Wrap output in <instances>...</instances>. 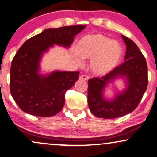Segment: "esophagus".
<instances>
[{"mask_svg":"<svg viewBox=\"0 0 157 157\" xmlns=\"http://www.w3.org/2000/svg\"><path fill=\"white\" fill-rule=\"evenodd\" d=\"M80 80H88L89 79V77L86 75H82L80 77Z\"/></svg>","mask_w":157,"mask_h":157,"instance_id":"1","label":"esophagus"}]
</instances>
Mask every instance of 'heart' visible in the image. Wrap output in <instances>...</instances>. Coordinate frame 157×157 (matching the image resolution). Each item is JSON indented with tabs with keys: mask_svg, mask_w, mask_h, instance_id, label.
<instances>
[{
	"mask_svg": "<svg viewBox=\"0 0 157 157\" xmlns=\"http://www.w3.org/2000/svg\"><path fill=\"white\" fill-rule=\"evenodd\" d=\"M76 50L82 58L91 59V71L100 76L109 74L116 68L122 56L120 43L102 34H90L81 37ZM78 56L75 55V59L80 62Z\"/></svg>",
	"mask_w": 157,
	"mask_h": 157,
	"instance_id": "1",
	"label": "heart"
}]
</instances>
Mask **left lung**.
I'll use <instances>...</instances> for the list:
<instances>
[{
  "label": "left lung",
  "mask_w": 157,
  "mask_h": 157,
  "mask_svg": "<svg viewBox=\"0 0 157 157\" xmlns=\"http://www.w3.org/2000/svg\"><path fill=\"white\" fill-rule=\"evenodd\" d=\"M122 37L126 44L124 62L105 76L93 77L88 80V106L97 117L114 119L133 112L147 88L146 59L132 40L122 35ZM117 78L125 80L126 88L112 100H106L103 97L104 89Z\"/></svg>",
  "instance_id": "8db88e82"
}]
</instances>
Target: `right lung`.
<instances>
[{
  "label": "right lung",
  "instance_id": "add662e5",
  "mask_svg": "<svg viewBox=\"0 0 157 157\" xmlns=\"http://www.w3.org/2000/svg\"><path fill=\"white\" fill-rule=\"evenodd\" d=\"M85 25L46 29L27 40L16 53L10 69V91L23 112L38 117H52L62 109L65 93L79 79L80 72L54 71L40 75L43 53L56 45L68 48Z\"/></svg>",
  "mask_w": 157,
  "mask_h": 157
}]
</instances>
